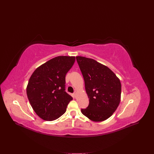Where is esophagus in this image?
Wrapping results in <instances>:
<instances>
[{
	"instance_id": "esophagus-1",
	"label": "esophagus",
	"mask_w": 154,
	"mask_h": 154,
	"mask_svg": "<svg viewBox=\"0 0 154 154\" xmlns=\"http://www.w3.org/2000/svg\"><path fill=\"white\" fill-rule=\"evenodd\" d=\"M77 91H74V94H74V97H76V94H77Z\"/></svg>"
}]
</instances>
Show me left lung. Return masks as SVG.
I'll return each mask as SVG.
<instances>
[{
  "label": "left lung",
  "mask_w": 154,
  "mask_h": 154,
  "mask_svg": "<svg viewBox=\"0 0 154 154\" xmlns=\"http://www.w3.org/2000/svg\"><path fill=\"white\" fill-rule=\"evenodd\" d=\"M83 75L89 105L82 108L83 115L95 122L110 117L117 109L121 94V84L115 73L106 66L84 57H76Z\"/></svg>",
  "instance_id": "8db88e82"
}]
</instances>
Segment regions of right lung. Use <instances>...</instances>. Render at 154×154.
I'll return each mask as SVG.
<instances>
[{
	"instance_id": "right-lung-1",
	"label": "right lung",
	"mask_w": 154,
	"mask_h": 154,
	"mask_svg": "<svg viewBox=\"0 0 154 154\" xmlns=\"http://www.w3.org/2000/svg\"><path fill=\"white\" fill-rule=\"evenodd\" d=\"M75 57L58 56L36 68L27 87V95L35 113L42 119L54 121L63 115L72 97L65 91L66 74Z\"/></svg>"
}]
</instances>
